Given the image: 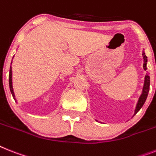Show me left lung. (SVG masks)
Returning <instances> with one entry per match:
<instances>
[{
	"instance_id": "left-lung-1",
	"label": "left lung",
	"mask_w": 156,
	"mask_h": 156,
	"mask_svg": "<svg viewBox=\"0 0 156 156\" xmlns=\"http://www.w3.org/2000/svg\"><path fill=\"white\" fill-rule=\"evenodd\" d=\"M143 56H144V70H146L147 62V57L146 55H145L144 52H143ZM149 89H150V76L147 74V75L145 76L144 83V87H143L142 94H141V96H140L138 103H137V104H136V110H135V114H134V115L138 112L140 110V108L143 107V105L144 104L145 101H146L147 100V95H148ZM96 121H97V120H96Z\"/></svg>"
}]
</instances>
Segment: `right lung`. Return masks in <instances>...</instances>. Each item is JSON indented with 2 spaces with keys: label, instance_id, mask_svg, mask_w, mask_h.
I'll use <instances>...</instances> for the list:
<instances>
[{
  "label": "right lung",
  "instance_id": "1",
  "mask_svg": "<svg viewBox=\"0 0 156 156\" xmlns=\"http://www.w3.org/2000/svg\"><path fill=\"white\" fill-rule=\"evenodd\" d=\"M12 64V63H11ZM9 88L10 92H11L12 95L14 97V100H15V95H14L13 92V88H12V68L10 67V71H9Z\"/></svg>",
  "mask_w": 156,
  "mask_h": 156
}]
</instances>
